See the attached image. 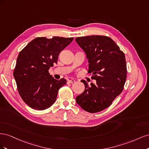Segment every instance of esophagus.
<instances>
[{
	"label": "esophagus",
	"mask_w": 149,
	"mask_h": 149,
	"mask_svg": "<svg viewBox=\"0 0 149 149\" xmlns=\"http://www.w3.org/2000/svg\"><path fill=\"white\" fill-rule=\"evenodd\" d=\"M75 82H76V81L74 79H70V80L68 81V83H72V84H73V83H74Z\"/></svg>",
	"instance_id": "esophagus-1"
}]
</instances>
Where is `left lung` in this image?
<instances>
[{
	"instance_id": "obj_1",
	"label": "left lung",
	"mask_w": 149,
	"mask_h": 149,
	"mask_svg": "<svg viewBox=\"0 0 149 149\" xmlns=\"http://www.w3.org/2000/svg\"><path fill=\"white\" fill-rule=\"evenodd\" d=\"M75 40L86 54L88 73L96 81V84L90 85L81 81L85 89L76 97V102L84 111L96 113L109 107L123 91L127 77L125 55L107 36H86Z\"/></svg>"
}]
</instances>
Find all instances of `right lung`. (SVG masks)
I'll return each mask as SVG.
<instances>
[{
  "instance_id": "1",
  "label": "right lung",
  "mask_w": 149,
  "mask_h": 149,
  "mask_svg": "<svg viewBox=\"0 0 149 149\" xmlns=\"http://www.w3.org/2000/svg\"><path fill=\"white\" fill-rule=\"evenodd\" d=\"M73 39L37 37L20 52L13 76L20 96L32 109L42 111L50 107L56 100L58 90L66 83L65 79H54L48 70Z\"/></svg>"
}]
</instances>
